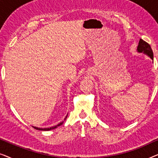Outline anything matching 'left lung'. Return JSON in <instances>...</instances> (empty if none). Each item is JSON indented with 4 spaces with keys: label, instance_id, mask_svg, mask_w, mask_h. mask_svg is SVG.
Returning a JSON list of instances; mask_svg holds the SVG:
<instances>
[{
    "label": "left lung",
    "instance_id": "obj_1",
    "mask_svg": "<svg viewBox=\"0 0 158 158\" xmlns=\"http://www.w3.org/2000/svg\"><path fill=\"white\" fill-rule=\"evenodd\" d=\"M137 50L139 53H143L144 55H148L149 57L151 58L153 60V52L151 49L150 45L140 39L138 44Z\"/></svg>",
    "mask_w": 158,
    "mask_h": 158
}]
</instances>
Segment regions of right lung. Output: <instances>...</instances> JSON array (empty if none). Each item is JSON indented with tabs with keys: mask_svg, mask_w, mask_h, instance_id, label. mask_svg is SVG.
Instances as JSON below:
<instances>
[{
	"mask_svg": "<svg viewBox=\"0 0 158 158\" xmlns=\"http://www.w3.org/2000/svg\"><path fill=\"white\" fill-rule=\"evenodd\" d=\"M67 116H68V115L66 116V117L64 118V120H65L67 118ZM64 122H61L60 123H59L57 125H55V126L54 127H49V128H38V127H33L34 129H37V130H42V131H49V130H52V129H56L57 127H58L59 126H60V125H62V124H63Z\"/></svg>",
	"mask_w": 158,
	"mask_h": 158,
	"instance_id": "1",
	"label": "right lung"
}]
</instances>
